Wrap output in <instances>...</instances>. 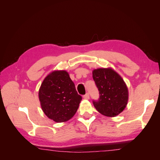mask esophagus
<instances>
[{
  "label": "esophagus",
  "instance_id": "1",
  "mask_svg": "<svg viewBox=\"0 0 160 160\" xmlns=\"http://www.w3.org/2000/svg\"><path fill=\"white\" fill-rule=\"evenodd\" d=\"M83 98L85 99H89V94L88 93H87L85 95H83Z\"/></svg>",
  "mask_w": 160,
  "mask_h": 160
}]
</instances>
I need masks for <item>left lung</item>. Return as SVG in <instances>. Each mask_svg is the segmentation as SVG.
Wrapping results in <instances>:
<instances>
[{"mask_svg": "<svg viewBox=\"0 0 160 160\" xmlns=\"http://www.w3.org/2000/svg\"><path fill=\"white\" fill-rule=\"evenodd\" d=\"M93 78L99 93L98 101H93L99 112L108 117L122 113L128 101V89L123 79L111 68L93 71Z\"/></svg>", "mask_w": 160, "mask_h": 160, "instance_id": "left-lung-1", "label": "left lung"}]
</instances>
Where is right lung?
<instances>
[{
  "instance_id": "right-lung-1",
  "label": "right lung",
  "mask_w": 160,
  "mask_h": 160,
  "mask_svg": "<svg viewBox=\"0 0 160 160\" xmlns=\"http://www.w3.org/2000/svg\"><path fill=\"white\" fill-rule=\"evenodd\" d=\"M42 110L57 123L70 119L77 112L82 97L66 71H54L43 80L38 91Z\"/></svg>"
}]
</instances>
